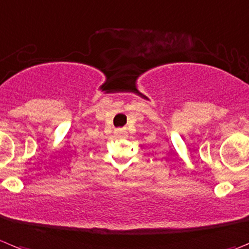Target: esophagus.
Listing matches in <instances>:
<instances>
[{
    "mask_svg": "<svg viewBox=\"0 0 249 249\" xmlns=\"http://www.w3.org/2000/svg\"><path fill=\"white\" fill-rule=\"evenodd\" d=\"M116 133L118 134V136H126V128H118L116 129Z\"/></svg>",
    "mask_w": 249,
    "mask_h": 249,
    "instance_id": "34e87169",
    "label": "esophagus"
}]
</instances>
